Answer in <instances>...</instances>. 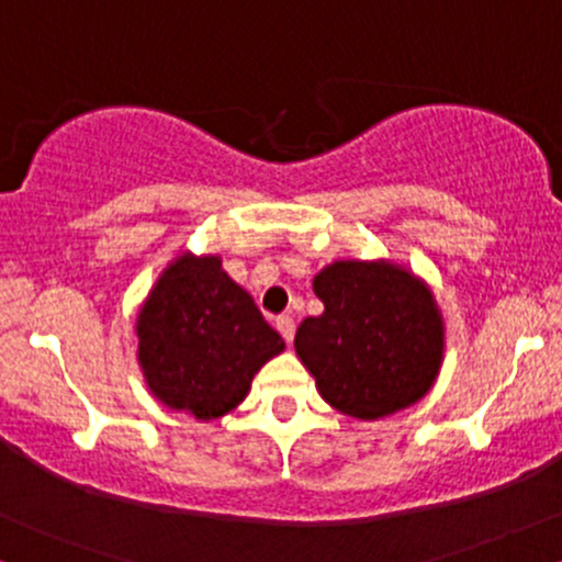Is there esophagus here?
<instances>
[{
  "mask_svg": "<svg viewBox=\"0 0 562 562\" xmlns=\"http://www.w3.org/2000/svg\"><path fill=\"white\" fill-rule=\"evenodd\" d=\"M276 329L281 331L283 340L292 342V337H294V318L292 316H279V318H276Z\"/></svg>",
  "mask_w": 562,
  "mask_h": 562,
  "instance_id": "34e87169",
  "label": "esophagus"
}]
</instances>
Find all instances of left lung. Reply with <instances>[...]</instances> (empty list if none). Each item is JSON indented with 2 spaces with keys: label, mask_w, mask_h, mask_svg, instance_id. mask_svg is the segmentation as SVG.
<instances>
[{
  "label": "left lung",
  "mask_w": 562,
  "mask_h": 562,
  "mask_svg": "<svg viewBox=\"0 0 562 562\" xmlns=\"http://www.w3.org/2000/svg\"><path fill=\"white\" fill-rule=\"evenodd\" d=\"M324 303L294 335L318 394L342 415L378 420L424 400L445 353L431 289L394 262L337 259L313 279Z\"/></svg>",
  "instance_id": "8db88e82"
}]
</instances>
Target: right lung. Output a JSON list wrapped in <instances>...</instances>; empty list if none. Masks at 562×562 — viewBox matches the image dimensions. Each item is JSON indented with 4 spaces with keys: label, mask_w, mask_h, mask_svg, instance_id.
I'll return each instance as SVG.
<instances>
[{
    "label": "right lung",
    "mask_w": 562,
    "mask_h": 562,
    "mask_svg": "<svg viewBox=\"0 0 562 562\" xmlns=\"http://www.w3.org/2000/svg\"><path fill=\"white\" fill-rule=\"evenodd\" d=\"M138 364L155 400L198 420L227 415L251 378L283 351L220 257L182 255L160 273L136 318Z\"/></svg>",
    "instance_id": "obj_1"
}]
</instances>
